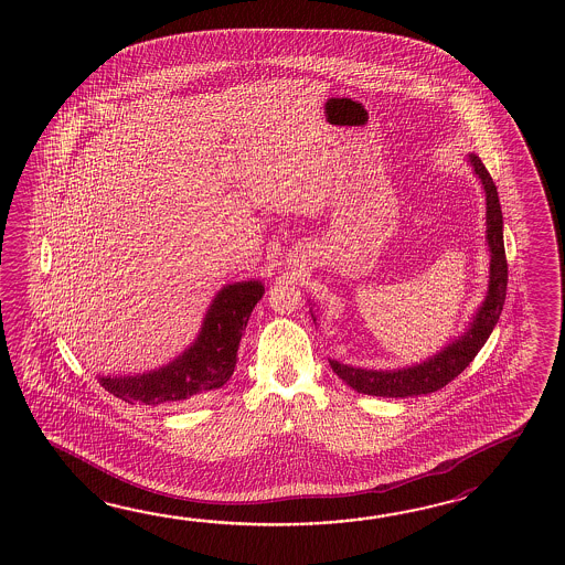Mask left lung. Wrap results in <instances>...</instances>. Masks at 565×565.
Wrapping results in <instances>:
<instances>
[{"mask_svg":"<svg viewBox=\"0 0 565 565\" xmlns=\"http://www.w3.org/2000/svg\"><path fill=\"white\" fill-rule=\"evenodd\" d=\"M470 163L487 192V241L491 248V280H489L487 300L482 302L467 335L460 337L445 351L434 355V360L424 361L420 365L397 370V372H372V370L367 372V370L349 367L339 361L329 360L333 372L360 394L408 397L433 394L443 390L446 384H450L455 377L467 370V365L477 358L480 348L491 335L492 327L499 321V315L503 311L504 295H507L503 214H501V204H499V195L492 183L491 173L477 156H470Z\"/></svg>","mask_w":565,"mask_h":565,"instance_id":"left-lung-1","label":"left lung"}]
</instances>
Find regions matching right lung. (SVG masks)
<instances>
[{
    "mask_svg": "<svg viewBox=\"0 0 565 565\" xmlns=\"http://www.w3.org/2000/svg\"><path fill=\"white\" fill-rule=\"evenodd\" d=\"M265 287L258 280L222 288L205 315L192 348L157 372L135 377H100V385L129 404L175 406L228 382L236 367L242 331Z\"/></svg>",
    "mask_w": 565,
    "mask_h": 565,
    "instance_id": "add662e5",
    "label": "right lung"
}]
</instances>
